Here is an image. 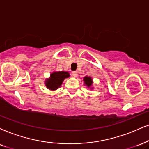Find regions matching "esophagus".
I'll return each mask as SVG.
<instances>
[{
    "label": "esophagus",
    "instance_id": "esophagus-1",
    "mask_svg": "<svg viewBox=\"0 0 149 149\" xmlns=\"http://www.w3.org/2000/svg\"><path fill=\"white\" fill-rule=\"evenodd\" d=\"M72 76H73V77H76L77 76H78V72H77L76 71H72Z\"/></svg>",
    "mask_w": 149,
    "mask_h": 149
}]
</instances>
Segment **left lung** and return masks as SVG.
<instances>
[{
  "instance_id": "8db88e82",
  "label": "left lung",
  "mask_w": 149,
  "mask_h": 149,
  "mask_svg": "<svg viewBox=\"0 0 149 149\" xmlns=\"http://www.w3.org/2000/svg\"><path fill=\"white\" fill-rule=\"evenodd\" d=\"M84 84L86 85L88 88H91L92 86V84H93V80L91 77H88V76H85L83 78Z\"/></svg>"
}]
</instances>
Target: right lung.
<instances>
[{"mask_svg": "<svg viewBox=\"0 0 149 149\" xmlns=\"http://www.w3.org/2000/svg\"><path fill=\"white\" fill-rule=\"evenodd\" d=\"M69 73L67 71H55L50 74V78L45 80L46 87L52 91L58 89L65 78H69Z\"/></svg>", "mask_w": 149, "mask_h": 149, "instance_id": "1", "label": "right lung"}]
</instances>
